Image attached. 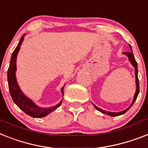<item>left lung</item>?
Listing matches in <instances>:
<instances>
[{
  "mask_svg": "<svg viewBox=\"0 0 148 148\" xmlns=\"http://www.w3.org/2000/svg\"><path fill=\"white\" fill-rule=\"evenodd\" d=\"M129 46H130L131 49H132V46H131L130 45H129ZM124 54H125V55L128 56V59H129L130 62L132 63V64L133 65V67L134 68V69H135V73H134V74H135V80H135V81H136V93H135V94H134V99H133V101H132V104H131L130 106H129L128 109H126L125 110H124V111H122V112H111L104 111V110H103V109H99V107L96 106H95L94 104L93 103V105L94 106V107L96 108V109H97L98 111L101 112H103V113L106 114V115H108V116H120V115H122V114L125 113L126 112L128 111V109H130V108L132 106V105L134 104V103L135 102V100H136L137 97H138V93H139V80H138V64H137V62L135 61L134 56L132 53V51H126V52H124Z\"/></svg>",
  "mask_w": 148,
  "mask_h": 148,
  "instance_id": "left-lung-1",
  "label": "left lung"
}]
</instances>
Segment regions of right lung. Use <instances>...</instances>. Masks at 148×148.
<instances>
[{"instance_id":"add662e5","label":"right lung","mask_w":148,"mask_h":148,"mask_svg":"<svg viewBox=\"0 0 148 148\" xmlns=\"http://www.w3.org/2000/svg\"><path fill=\"white\" fill-rule=\"evenodd\" d=\"M23 40V35L20 38V40L18 43L17 46L12 54L11 58H10V63L9 68L8 70V87H9L10 93L12 99L14 100V103L16 104L18 107L21 110L25 112L26 114L30 116L31 117L34 118H42L45 117L51 112L59 107L60 105L62 104V102H60L58 105L49 108H41L36 106L33 102L29 99L28 97H26L22 91L20 90V87L18 86L16 79V56L19 50L20 46L21 45ZM62 94H64V87L62 89ZM63 100V99H62Z\"/></svg>"}]
</instances>
